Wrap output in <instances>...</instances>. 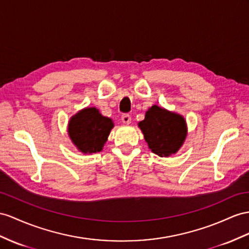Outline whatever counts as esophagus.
Instances as JSON below:
<instances>
[{
	"label": "esophagus",
	"instance_id": "1",
	"mask_svg": "<svg viewBox=\"0 0 249 249\" xmlns=\"http://www.w3.org/2000/svg\"><path fill=\"white\" fill-rule=\"evenodd\" d=\"M122 122L126 125H128L131 123V117L129 116V114H123L122 116Z\"/></svg>",
	"mask_w": 249,
	"mask_h": 249
}]
</instances>
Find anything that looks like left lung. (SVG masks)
Returning <instances> with one entry per match:
<instances>
[{
  "instance_id": "obj_1",
  "label": "left lung",
  "mask_w": 249,
  "mask_h": 249,
  "mask_svg": "<svg viewBox=\"0 0 249 249\" xmlns=\"http://www.w3.org/2000/svg\"><path fill=\"white\" fill-rule=\"evenodd\" d=\"M149 149L159 157L176 155L187 137L186 120L180 113L152 105L138 123Z\"/></svg>"
}]
</instances>
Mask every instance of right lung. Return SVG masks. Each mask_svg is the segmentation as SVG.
Masks as SVG:
<instances>
[{"label":"right lung","instance_id":"obj_1","mask_svg":"<svg viewBox=\"0 0 249 249\" xmlns=\"http://www.w3.org/2000/svg\"><path fill=\"white\" fill-rule=\"evenodd\" d=\"M113 126L112 120L102 116L98 108L86 107L70 118L67 131L76 149L91 155L103 149Z\"/></svg>","mask_w":249,"mask_h":249}]
</instances>
